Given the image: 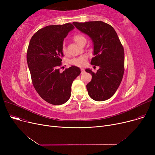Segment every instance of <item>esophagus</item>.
I'll use <instances>...</instances> for the list:
<instances>
[{"label": "esophagus", "mask_w": 155, "mask_h": 155, "mask_svg": "<svg viewBox=\"0 0 155 155\" xmlns=\"http://www.w3.org/2000/svg\"><path fill=\"white\" fill-rule=\"evenodd\" d=\"M81 71H82V73H83L84 72V70L83 68H81Z\"/></svg>", "instance_id": "34e87169"}]
</instances>
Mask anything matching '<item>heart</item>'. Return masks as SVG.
<instances>
[{
  "mask_svg": "<svg viewBox=\"0 0 155 155\" xmlns=\"http://www.w3.org/2000/svg\"><path fill=\"white\" fill-rule=\"evenodd\" d=\"M85 39V38L81 34H76L73 36V40L78 45H80V43H82L84 40ZM62 51L64 54H67V49L64 45H63L62 46ZM87 61V57L85 56H82L78 57V58H75L71 60V63L76 65V66L82 67L85 64Z\"/></svg>",
  "mask_w": 155,
  "mask_h": 155,
  "instance_id": "1",
  "label": "heart"
}]
</instances>
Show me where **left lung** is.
<instances>
[{"instance_id":"left-lung-1","label":"left lung","mask_w":155,"mask_h":155,"mask_svg":"<svg viewBox=\"0 0 155 155\" xmlns=\"http://www.w3.org/2000/svg\"><path fill=\"white\" fill-rule=\"evenodd\" d=\"M73 24L92 39L95 56L91 64L99 67L96 73L85 70L92 76L87 85L88 94L95 101H106L115 94L123 77L124 48L114 29L107 23L98 21Z\"/></svg>"}]
</instances>
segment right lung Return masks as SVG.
Returning <instances> with one entry per match:
<instances>
[{"instance_id":"obj_1","label":"right lung","mask_w":155,"mask_h":155,"mask_svg":"<svg viewBox=\"0 0 155 155\" xmlns=\"http://www.w3.org/2000/svg\"><path fill=\"white\" fill-rule=\"evenodd\" d=\"M74 28L71 23L46 26L32 36L28 46L27 62L32 84L39 96L53 105L68 101L71 84L81 73L75 66L60 71L63 40Z\"/></svg>"}]
</instances>
